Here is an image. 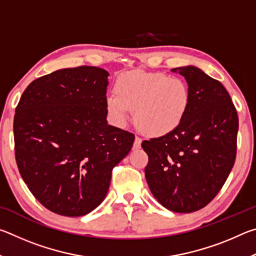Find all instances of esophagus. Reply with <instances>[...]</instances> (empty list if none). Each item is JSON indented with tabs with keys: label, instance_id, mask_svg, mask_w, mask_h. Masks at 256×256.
Returning a JSON list of instances; mask_svg holds the SVG:
<instances>
[{
	"label": "esophagus",
	"instance_id": "34e87169",
	"mask_svg": "<svg viewBox=\"0 0 256 256\" xmlns=\"http://www.w3.org/2000/svg\"><path fill=\"white\" fill-rule=\"evenodd\" d=\"M141 144H142L141 138L138 136H136V140H134V144H133V149H140Z\"/></svg>",
	"mask_w": 256,
	"mask_h": 256
}]
</instances>
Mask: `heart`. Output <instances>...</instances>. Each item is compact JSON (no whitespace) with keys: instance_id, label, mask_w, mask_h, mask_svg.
Instances as JSON below:
<instances>
[{"instance_id":"1","label":"heart","mask_w":256,"mask_h":256,"mask_svg":"<svg viewBox=\"0 0 256 256\" xmlns=\"http://www.w3.org/2000/svg\"><path fill=\"white\" fill-rule=\"evenodd\" d=\"M105 105L114 124L123 126L134 110L138 128L146 136H164L180 126L192 102L188 84L164 73L133 70L120 74Z\"/></svg>"}]
</instances>
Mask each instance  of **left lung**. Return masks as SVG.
<instances>
[{"mask_svg": "<svg viewBox=\"0 0 256 256\" xmlns=\"http://www.w3.org/2000/svg\"><path fill=\"white\" fill-rule=\"evenodd\" d=\"M185 78L192 102L178 128L142 142L154 196L166 209L190 214L204 208L235 164L238 116L226 88L201 68H172Z\"/></svg>", "mask_w": 256, "mask_h": 256, "instance_id": "obj_1", "label": "left lung"}]
</instances>
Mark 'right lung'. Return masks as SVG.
<instances>
[{
  "instance_id": "right-lung-1",
  "label": "right lung",
  "mask_w": 256,
  "mask_h": 256,
  "mask_svg": "<svg viewBox=\"0 0 256 256\" xmlns=\"http://www.w3.org/2000/svg\"><path fill=\"white\" fill-rule=\"evenodd\" d=\"M108 73L62 68L30 84L16 108V160L30 192L54 214L84 216L108 192L134 134L107 124Z\"/></svg>"
}]
</instances>
